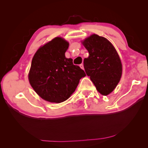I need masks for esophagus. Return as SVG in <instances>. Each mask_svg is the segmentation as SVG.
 I'll use <instances>...</instances> for the list:
<instances>
[{
	"mask_svg": "<svg viewBox=\"0 0 148 148\" xmlns=\"http://www.w3.org/2000/svg\"><path fill=\"white\" fill-rule=\"evenodd\" d=\"M79 66H80V68H81L82 69H84V64H81L79 65Z\"/></svg>",
	"mask_w": 148,
	"mask_h": 148,
	"instance_id": "obj_1",
	"label": "esophagus"
}]
</instances>
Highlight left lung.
<instances>
[{
  "instance_id": "8db88e82",
  "label": "left lung",
  "mask_w": 148,
  "mask_h": 148,
  "mask_svg": "<svg viewBox=\"0 0 148 148\" xmlns=\"http://www.w3.org/2000/svg\"><path fill=\"white\" fill-rule=\"evenodd\" d=\"M83 44L89 53L84 61L86 74L100 93L108 95L121 77L122 64L118 54L111 42L97 34L84 40Z\"/></svg>"
}]
</instances>
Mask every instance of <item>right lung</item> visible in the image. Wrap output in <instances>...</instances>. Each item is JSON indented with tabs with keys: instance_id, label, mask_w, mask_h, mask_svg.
<instances>
[{
	"instance_id": "right-lung-1",
	"label": "right lung",
	"mask_w": 148,
	"mask_h": 148,
	"mask_svg": "<svg viewBox=\"0 0 148 148\" xmlns=\"http://www.w3.org/2000/svg\"><path fill=\"white\" fill-rule=\"evenodd\" d=\"M69 43L57 37L38 49L32 58L29 80L40 97L51 102H64L74 92L86 73L65 57Z\"/></svg>"
}]
</instances>
